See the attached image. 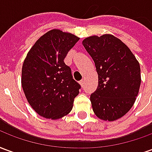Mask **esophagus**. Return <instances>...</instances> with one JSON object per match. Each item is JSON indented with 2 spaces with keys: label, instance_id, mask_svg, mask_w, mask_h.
<instances>
[{
  "label": "esophagus",
  "instance_id": "34e87169",
  "mask_svg": "<svg viewBox=\"0 0 152 152\" xmlns=\"http://www.w3.org/2000/svg\"><path fill=\"white\" fill-rule=\"evenodd\" d=\"M80 86L83 87V86H84V85H85V80H81L80 81Z\"/></svg>",
  "mask_w": 152,
  "mask_h": 152
}]
</instances>
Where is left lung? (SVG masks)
Here are the masks:
<instances>
[{
    "mask_svg": "<svg viewBox=\"0 0 152 152\" xmlns=\"http://www.w3.org/2000/svg\"><path fill=\"white\" fill-rule=\"evenodd\" d=\"M94 62L99 86L90 95L93 111L103 121L122 117L134 105L141 85V70L129 47L113 35L93 36L82 41Z\"/></svg>",
    "mask_w": 152,
    "mask_h": 152,
    "instance_id": "8db88e82",
    "label": "left lung"
}]
</instances>
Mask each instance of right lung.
Here are the masks:
<instances>
[{
  "label": "right lung",
  "mask_w": 152,
  "mask_h": 152,
  "mask_svg": "<svg viewBox=\"0 0 152 152\" xmlns=\"http://www.w3.org/2000/svg\"><path fill=\"white\" fill-rule=\"evenodd\" d=\"M80 38L53 29L37 40L22 68V87L35 112L57 120L69 113L80 86L73 79L66 54Z\"/></svg>",
  "instance_id": "obj_1"
}]
</instances>
